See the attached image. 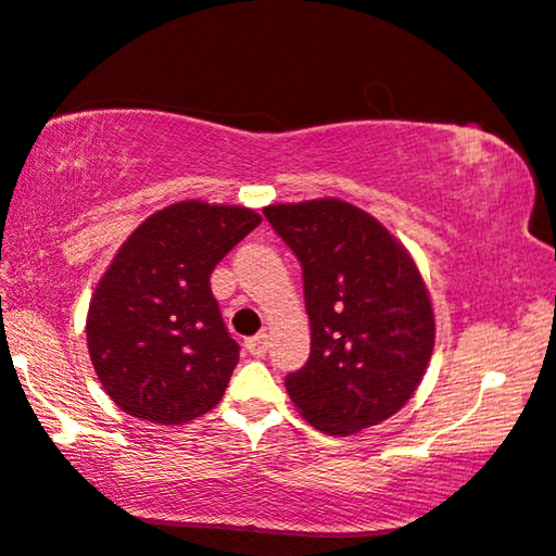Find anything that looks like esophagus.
<instances>
[{
  "mask_svg": "<svg viewBox=\"0 0 556 556\" xmlns=\"http://www.w3.org/2000/svg\"><path fill=\"white\" fill-rule=\"evenodd\" d=\"M247 352L251 356H266L268 352V334H256L247 339Z\"/></svg>",
  "mask_w": 556,
  "mask_h": 556,
  "instance_id": "1",
  "label": "esophagus"
}]
</instances>
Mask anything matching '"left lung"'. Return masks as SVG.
Wrapping results in <instances>:
<instances>
[{"instance_id": "obj_1", "label": "left lung", "mask_w": 556, "mask_h": 556, "mask_svg": "<svg viewBox=\"0 0 556 556\" xmlns=\"http://www.w3.org/2000/svg\"><path fill=\"white\" fill-rule=\"evenodd\" d=\"M303 263L309 358L286 388L315 430L349 437L410 401L434 349V307L413 253L339 198L263 207Z\"/></svg>"}]
</instances>
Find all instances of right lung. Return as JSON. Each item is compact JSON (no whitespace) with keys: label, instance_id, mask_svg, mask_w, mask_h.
<instances>
[{"label":"right lung","instance_id":"1","mask_svg":"<svg viewBox=\"0 0 556 556\" xmlns=\"http://www.w3.org/2000/svg\"><path fill=\"white\" fill-rule=\"evenodd\" d=\"M258 224L251 207L180 200L146 217L114 253L85 332L94 374L126 415L185 425L222 401L239 346L210 276Z\"/></svg>","mask_w":556,"mask_h":556}]
</instances>
